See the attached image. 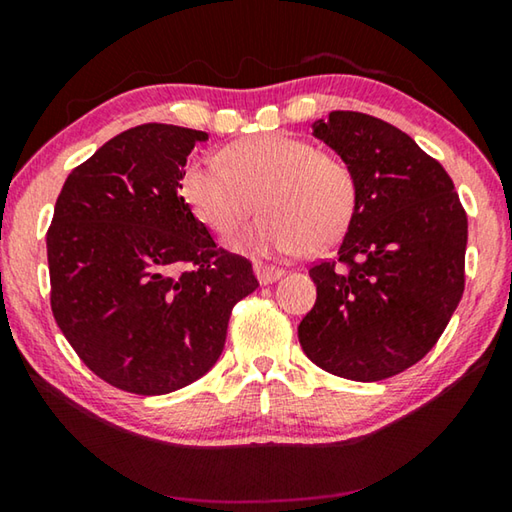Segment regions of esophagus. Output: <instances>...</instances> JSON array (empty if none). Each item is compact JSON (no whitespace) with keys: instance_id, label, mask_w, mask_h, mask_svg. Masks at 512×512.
Returning a JSON list of instances; mask_svg holds the SVG:
<instances>
[{"instance_id":"esophagus-1","label":"esophagus","mask_w":512,"mask_h":512,"mask_svg":"<svg viewBox=\"0 0 512 512\" xmlns=\"http://www.w3.org/2000/svg\"><path fill=\"white\" fill-rule=\"evenodd\" d=\"M255 275H257L259 284H273V282L280 280V277L284 275V271H282V268H277V266L255 264Z\"/></svg>"}]
</instances>
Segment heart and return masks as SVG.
I'll list each match as a JSON object with an SVG mask.
<instances>
[{"instance_id":"b5f03b06","label":"heart","mask_w":512,"mask_h":512,"mask_svg":"<svg viewBox=\"0 0 512 512\" xmlns=\"http://www.w3.org/2000/svg\"><path fill=\"white\" fill-rule=\"evenodd\" d=\"M180 192L207 228L232 235L262 210L237 246L253 255L320 253L357 212V173L341 155L300 137L266 133L225 146L221 162H189Z\"/></svg>"}]
</instances>
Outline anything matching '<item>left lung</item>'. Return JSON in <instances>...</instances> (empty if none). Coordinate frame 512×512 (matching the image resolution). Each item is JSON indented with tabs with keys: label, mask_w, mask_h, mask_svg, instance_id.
Listing matches in <instances>:
<instances>
[{
	"label": "left lung",
	"mask_w": 512,
	"mask_h": 512,
	"mask_svg": "<svg viewBox=\"0 0 512 512\" xmlns=\"http://www.w3.org/2000/svg\"><path fill=\"white\" fill-rule=\"evenodd\" d=\"M311 128L352 164L359 194L336 259L309 268L316 305L298 339L336 377L388 379L436 345L461 302L467 216L447 171L400 128L350 110Z\"/></svg>",
	"instance_id": "obj_1"
}]
</instances>
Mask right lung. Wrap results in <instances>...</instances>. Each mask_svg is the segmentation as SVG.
Here are the masks:
<instances>
[{
  "instance_id": "1",
  "label": "right lung",
  "mask_w": 512,
  "mask_h": 512,
  "mask_svg": "<svg viewBox=\"0 0 512 512\" xmlns=\"http://www.w3.org/2000/svg\"><path fill=\"white\" fill-rule=\"evenodd\" d=\"M207 133L142 124L69 173L47 232L51 311L94 375L164 395L219 361L232 307L259 282L180 196Z\"/></svg>"
}]
</instances>
